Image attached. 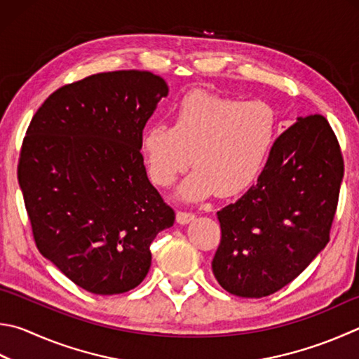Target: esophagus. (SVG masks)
Segmentation results:
<instances>
[{
  "label": "esophagus",
  "instance_id": "1",
  "mask_svg": "<svg viewBox=\"0 0 359 359\" xmlns=\"http://www.w3.org/2000/svg\"><path fill=\"white\" fill-rule=\"evenodd\" d=\"M175 219H177L179 224H187L194 219V213L180 210V212H177V215H175Z\"/></svg>",
  "mask_w": 359,
  "mask_h": 359
}]
</instances>
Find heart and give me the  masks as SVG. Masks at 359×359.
<instances>
[{
	"mask_svg": "<svg viewBox=\"0 0 359 359\" xmlns=\"http://www.w3.org/2000/svg\"><path fill=\"white\" fill-rule=\"evenodd\" d=\"M171 121V127L146 128L141 149L158 187L172 185L193 161L196 169L180 190L188 201L246 190L259 177L278 135V117L269 103H243L207 90L185 95Z\"/></svg>",
	"mask_w": 359,
	"mask_h": 359,
	"instance_id": "heart-1",
	"label": "heart"
}]
</instances>
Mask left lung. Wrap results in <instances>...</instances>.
Returning <instances> with one entry per match:
<instances>
[{
	"label": "left lung",
	"mask_w": 359,
	"mask_h": 359,
	"mask_svg": "<svg viewBox=\"0 0 359 359\" xmlns=\"http://www.w3.org/2000/svg\"><path fill=\"white\" fill-rule=\"evenodd\" d=\"M344 158L322 114L278 136L257 184L217 213L212 270L232 295L262 298L292 283L330 242Z\"/></svg>",
	"instance_id": "8db88e82"
}]
</instances>
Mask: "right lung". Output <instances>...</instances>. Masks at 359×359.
Masks as SVG:
<instances>
[{"label":"right lung","instance_id":"right-lung-1","mask_svg":"<svg viewBox=\"0 0 359 359\" xmlns=\"http://www.w3.org/2000/svg\"><path fill=\"white\" fill-rule=\"evenodd\" d=\"M168 84L103 72L55 90L32 116L17 177L43 257L95 295L135 289L175 213L147 179L142 130Z\"/></svg>","mask_w":359,"mask_h":359}]
</instances>
